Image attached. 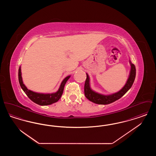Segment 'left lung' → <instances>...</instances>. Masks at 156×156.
Here are the masks:
<instances>
[{
  "label": "left lung",
  "instance_id": "1",
  "mask_svg": "<svg viewBox=\"0 0 156 156\" xmlns=\"http://www.w3.org/2000/svg\"><path fill=\"white\" fill-rule=\"evenodd\" d=\"M131 69L129 78L127 80L125 86L118 92L112 94L111 95H105L96 92L90 88V79L89 75L87 74V78L84 85V93L86 98L90 101L99 105H108L118 100L121 97H123L126 92L132 87L134 79L136 77V67L129 60Z\"/></svg>",
  "mask_w": 156,
  "mask_h": 156
}]
</instances>
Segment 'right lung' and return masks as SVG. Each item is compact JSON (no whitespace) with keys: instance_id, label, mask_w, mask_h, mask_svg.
<instances>
[{"instance_id":"right-lung-1","label":"right lung","mask_w":156,"mask_h":156,"mask_svg":"<svg viewBox=\"0 0 156 156\" xmlns=\"http://www.w3.org/2000/svg\"><path fill=\"white\" fill-rule=\"evenodd\" d=\"M18 75H19V81L20 85L22 89L24 92V93L33 102L41 106L49 105L54 104L55 102H57L62 96L65 84L66 83L67 81L71 76V75L67 76L66 78L64 79V80L62 81L60 85L59 89L56 92L52 93V94H41V93H37V92H33L32 90H30L29 89H27V87L24 85L23 82L20 67H19V69Z\"/></svg>"}]
</instances>
